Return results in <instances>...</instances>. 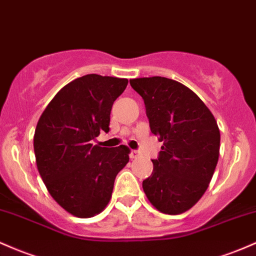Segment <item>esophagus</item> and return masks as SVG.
<instances>
[{
	"instance_id": "1",
	"label": "esophagus",
	"mask_w": 256,
	"mask_h": 256,
	"mask_svg": "<svg viewBox=\"0 0 256 256\" xmlns=\"http://www.w3.org/2000/svg\"><path fill=\"white\" fill-rule=\"evenodd\" d=\"M140 156H141V152L136 150H131V153H130V158L131 159H137V158H140Z\"/></svg>"
}]
</instances>
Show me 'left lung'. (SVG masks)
Segmentation results:
<instances>
[{"label": "left lung", "mask_w": 256, "mask_h": 256, "mask_svg": "<svg viewBox=\"0 0 256 256\" xmlns=\"http://www.w3.org/2000/svg\"><path fill=\"white\" fill-rule=\"evenodd\" d=\"M144 100L152 134L162 142L153 172L142 187L160 212L190 209L209 186L220 153V130L214 115L192 90L168 78L130 80Z\"/></svg>", "instance_id": "8db88e82"}]
</instances>
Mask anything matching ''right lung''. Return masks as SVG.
<instances>
[{"label":"right lung","mask_w":256,"mask_h":256,"mask_svg":"<svg viewBox=\"0 0 256 256\" xmlns=\"http://www.w3.org/2000/svg\"><path fill=\"white\" fill-rule=\"evenodd\" d=\"M128 78L88 74L56 94L34 136L36 165L50 194L78 218L100 214L109 203L118 172L128 162L126 146L94 144L108 132L114 100Z\"/></svg>","instance_id":"obj_1"}]
</instances>
